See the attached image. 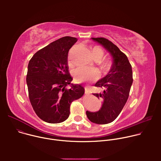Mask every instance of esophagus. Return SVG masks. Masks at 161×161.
<instances>
[{
    "label": "esophagus",
    "instance_id": "esophagus-1",
    "mask_svg": "<svg viewBox=\"0 0 161 161\" xmlns=\"http://www.w3.org/2000/svg\"><path fill=\"white\" fill-rule=\"evenodd\" d=\"M85 94L86 95H89L90 94V92H89V90H88V88H85Z\"/></svg>",
    "mask_w": 161,
    "mask_h": 161
}]
</instances>
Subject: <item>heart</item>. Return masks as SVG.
Returning a JSON list of instances; mask_svg holds the SVG:
<instances>
[{
	"mask_svg": "<svg viewBox=\"0 0 161 161\" xmlns=\"http://www.w3.org/2000/svg\"><path fill=\"white\" fill-rule=\"evenodd\" d=\"M92 55L95 60H100L104 56V50L99 47H94L92 48ZM113 65L112 61L109 59H104L101 62V69L107 72L110 70ZM75 80L78 83H82L86 81L95 80L99 78L100 73L96 69L79 67L73 73Z\"/></svg>",
	"mask_w": 161,
	"mask_h": 161,
	"instance_id": "obj_1",
	"label": "heart"
}]
</instances>
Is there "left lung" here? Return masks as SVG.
I'll list each match as a JSON object with an SVG mask.
<instances>
[{
  "mask_svg": "<svg viewBox=\"0 0 161 161\" xmlns=\"http://www.w3.org/2000/svg\"><path fill=\"white\" fill-rule=\"evenodd\" d=\"M111 54L113 65L109 73L95 85L104 89L102 93L93 94L103 101L97 112L86 111L88 119L97 124L112 122L119 115L125 106L132 84V66L127 57L111 41L104 37H92Z\"/></svg>",
  "mask_w": 161,
  "mask_h": 161,
  "instance_id": "8db88e82",
  "label": "left lung"
}]
</instances>
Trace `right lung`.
<instances>
[{"mask_svg": "<svg viewBox=\"0 0 161 161\" xmlns=\"http://www.w3.org/2000/svg\"><path fill=\"white\" fill-rule=\"evenodd\" d=\"M77 41L70 36L60 38L37 52L29 62L26 81L29 99L37 115L46 122L67 120L71 103L85 93L80 85L71 83L73 78L68 71V52Z\"/></svg>", "mask_w": 161, "mask_h": 161, "instance_id": "obj_1", "label": "right lung"}]
</instances>
